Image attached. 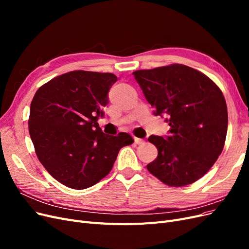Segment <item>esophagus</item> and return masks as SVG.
Returning <instances> with one entry per match:
<instances>
[{
	"mask_svg": "<svg viewBox=\"0 0 249 249\" xmlns=\"http://www.w3.org/2000/svg\"><path fill=\"white\" fill-rule=\"evenodd\" d=\"M134 141H135V143H136V144H144V140L137 138V137L134 138Z\"/></svg>",
	"mask_w": 249,
	"mask_h": 249,
	"instance_id": "1",
	"label": "esophagus"
}]
</instances>
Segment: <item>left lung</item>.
I'll list each match as a JSON object with an SVG mask.
<instances>
[{"mask_svg":"<svg viewBox=\"0 0 249 249\" xmlns=\"http://www.w3.org/2000/svg\"><path fill=\"white\" fill-rule=\"evenodd\" d=\"M155 115H165L169 136L152 135L158 157L147 170L162 183L182 187L196 182L221 154L228 132L224 96L206 74L183 64L133 72Z\"/></svg>","mask_w":249,"mask_h":249,"instance_id":"8db88e82","label":"left lung"}]
</instances>
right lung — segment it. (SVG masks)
I'll return each instance as SVG.
<instances>
[{
	"instance_id": "1",
	"label": "right lung",
	"mask_w": 249,
	"mask_h": 249,
	"mask_svg": "<svg viewBox=\"0 0 249 249\" xmlns=\"http://www.w3.org/2000/svg\"><path fill=\"white\" fill-rule=\"evenodd\" d=\"M117 77L111 72L73 71L37 90L30 107L29 133L37 158L59 183L82 190L111 171L131 135L111 136L97 124Z\"/></svg>"
}]
</instances>
